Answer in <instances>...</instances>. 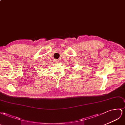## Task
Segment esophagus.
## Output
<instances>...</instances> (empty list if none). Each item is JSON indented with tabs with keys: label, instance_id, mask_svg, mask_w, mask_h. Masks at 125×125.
<instances>
[{
	"label": "esophagus",
	"instance_id": "esophagus-1",
	"mask_svg": "<svg viewBox=\"0 0 125 125\" xmlns=\"http://www.w3.org/2000/svg\"><path fill=\"white\" fill-rule=\"evenodd\" d=\"M54 61L55 62H59V60H55V59H54Z\"/></svg>",
	"mask_w": 125,
	"mask_h": 125
}]
</instances>
